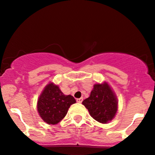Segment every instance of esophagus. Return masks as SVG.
Instances as JSON below:
<instances>
[{"label":"esophagus","mask_w":155,"mask_h":155,"mask_svg":"<svg viewBox=\"0 0 155 155\" xmlns=\"http://www.w3.org/2000/svg\"><path fill=\"white\" fill-rule=\"evenodd\" d=\"M82 100H83V98H78L76 101H77L78 103H82Z\"/></svg>","instance_id":"1"}]
</instances>
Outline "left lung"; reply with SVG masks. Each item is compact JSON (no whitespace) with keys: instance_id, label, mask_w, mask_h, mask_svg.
Wrapping results in <instances>:
<instances>
[{"instance_id":"obj_1","label":"left lung","mask_w":155,"mask_h":155,"mask_svg":"<svg viewBox=\"0 0 155 155\" xmlns=\"http://www.w3.org/2000/svg\"><path fill=\"white\" fill-rule=\"evenodd\" d=\"M90 116L101 124H107L115 116L118 101L115 93L107 82L95 84L90 97L82 101Z\"/></svg>"}]
</instances>
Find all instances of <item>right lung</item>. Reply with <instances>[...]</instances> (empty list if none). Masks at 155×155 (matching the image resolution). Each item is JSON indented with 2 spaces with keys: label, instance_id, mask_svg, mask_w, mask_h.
Returning <instances> with one entry per match:
<instances>
[{
  "label": "right lung",
  "instance_id": "right-lung-1",
  "mask_svg": "<svg viewBox=\"0 0 155 155\" xmlns=\"http://www.w3.org/2000/svg\"><path fill=\"white\" fill-rule=\"evenodd\" d=\"M76 102L71 95H65L53 82L48 84L38 99L37 111L44 122L57 124L65 117L71 105Z\"/></svg>",
  "mask_w": 155,
  "mask_h": 155
}]
</instances>
